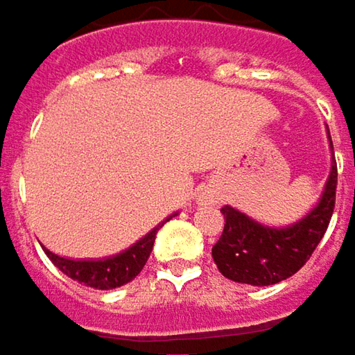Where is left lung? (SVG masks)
<instances>
[{
    "label": "left lung",
    "mask_w": 355,
    "mask_h": 355,
    "mask_svg": "<svg viewBox=\"0 0 355 355\" xmlns=\"http://www.w3.org/2000/svg\"><path fill=\"white\" fill-rule=\"evenodd\" d=\"M334 149V145H331ZM338 164L331 173L317 208L299 224L289 228H266L252 222L239 210L224 206V230L212 246V259L218 270L236 283L266 287L289 279L309 261L321 242L336 208Z\"/></svg>",
    "instance_id": "obj_1"
}]
</instances>
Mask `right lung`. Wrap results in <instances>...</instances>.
<instances>
[{
	"instance_id": "1",
	"label": "right lung",
	"mask_w": 355,
	"mask_h": 355,
	"mask_svg": "<svg viewBox=\"0 0 355 355\" xmlns=\"http://www.w3.org/2000/svg\"><path fill=\"white\" fill-rule=\"evenodd\" d=\"M157 230H159V226L153 228L137 244H133L129 250L116 254L113 259H107V261H70V259L56 257L48 248H44V252L66 277H70V279L87 285V287L107 291V289H116V287L133 281L139 275L141 268L145 266L151 250H153Z\"/></svg>"
}]
</instances>
